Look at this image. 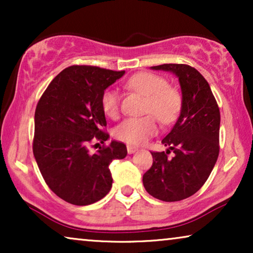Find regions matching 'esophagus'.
<instances>
[{
    "instance_id": "obj_1",
    "label": "esophagus",
    "mask_w": 253,
    "mask_h": 253,
    "mask_svg": "<svg viewBox=\"0 0 253 253\" xmlns=\"http://www.w3.org/2000/svg\"><path fill=\"white\" fill-rule=\"evenodd\" d=\"M126 148H127V153H129V154H133V153H136V152L138 151L137 147L130 146V145H127Z\"/></svg>"
}]
</instances>
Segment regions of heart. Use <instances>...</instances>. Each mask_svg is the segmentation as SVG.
<instances>
[{
  "label": "heart",
  "instance_id": "obj_1",
  "mask_svg": "<svg viewBox=\"0 0 253 253\" xmlns=\"http://www.w3.org/2000/svg\"><path fill=\"white\" fill-rule=\"evenodd\" d=\"M127 87L147 96L145 113L153 114L164 124H170L177 119L182 107L181 94L168 85L161 76L141 72L134 75L127 82ZM103 113L110 119L119 115L120 96L115 89L108 88L101 95ZM153 115L130 117L119 124L114 130V136L130 145H141L158 132V123Z\"/></svg>",
  "mask_w": 253,
  "mask_h": 253
}]
</instances>
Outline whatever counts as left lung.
Wrapping results in <instances>:
<instances>
[{"label": "left lung", "instance_id": "8db88e82", "mask_svg": "<svg viewBox=\"0 0 253 253\" xmlns=\"http://www.w3.org/2000/svg\"><path fill=\"white\" fill-rule=\"evenodd\" d=\"M152 70L172 72L182 91L179 117L162 139L166 152H151L153 165L143 176L146 191L162 202L195 195L207 181L219 157L220 110L209 83L186 64H161ZM174 152L172 158L168 154Z\"/></svg>", "mask_w": 253, "mask_h": 253}]
</instances>
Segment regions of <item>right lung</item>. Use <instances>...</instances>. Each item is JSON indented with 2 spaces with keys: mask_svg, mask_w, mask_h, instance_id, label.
<instances>
[{
  "mask_svg": "<svg viewBox=\"0 0 253 253\" xmlns=\"http://www.w3.org/2000/svg\"><path fill=\"white\" fill-rule=\"evenodd\" d=\"M126 71L72 65L61 71L43 92L34 114L33 154L49 189L72 205L99 202L113 184L109 165L126 157V146L113 140L88 151L92 140L109 138L101 95Z\"/></svg>",
  "mask_w": 253,
  "mask_h": 253,
  "instance_id": "right-lung-1",
  "label": "right lung"
}]
</instances>
